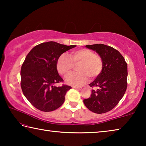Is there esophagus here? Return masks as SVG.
I'll use <instances>...</instances> for the list:
<instances>
[{
    "instance_id": "1",
    "label": "esophagus",
    "mask_w": 146,
    "mask_h": 146,
    "mask_svg": "<svg viewBox=\"0 0 146 146\" xmlns=\"http://www.w3.org/2000/svg\"><path fill=\"white\" fill-rule=\"evenodd\" d=\"M74 89H76V90H82V88L80 87H75V86H74V87H73Z\"/></svg>"
}]
</instances>
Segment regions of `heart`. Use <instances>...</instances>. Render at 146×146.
<instances>
[{
    "label": "heart",
    "mask_w": 146,
    "mask_h": 146,
    "mask_svg": "<svg viewBox=\"0 0 146 146\" xmlns=\"http://www.w3.org/2000/svg\"><path fill=\"white\" fill-rule=\"evenodd\" d=\"M79 65L76 73H72L66 76V81L73 86H81L90 79L97 78L102 72L103 61L100 56L97 55L90 49L83 48L74 51L70 57L66 54H62L56 62L58 73L66 76L72 69L74 65Z\"/></svg>",
    "instance_id": "heart-1"
}]
</instances>
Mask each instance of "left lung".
<instances>
[{"instance_id": "1", "label": "left lung", "mask_w": 146, "mask_h": 146, "mask_svg": "<svg viewBox=\"0 0 146 146\" xmlns=\"http://www.w3.org/2000/svg\"><path fill=\"white\" fill-rule=\"evenodd\" d=\"M86 47L100 55L103 68L90 84L94 90L84 103L93 113H105L113 110L124 95L127 86V63L119 51L111 46L97 44Z\"/></svg>"}]
</instances>
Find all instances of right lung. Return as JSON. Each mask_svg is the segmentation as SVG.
<instances>
[{
	"instance_id": "obj_1",
	"label": "right lung",
	"mask_w": 146,
	"mask_h": 146,
	"mask_svg": "<svg viewBox=\"0 0 146 146\" xmlns=\"http://www.w3.org/2000/svg\"><path fill=\"white\" fill-rule=\"evenodd\" d=\"M76 46H66L50 41L35 46L22 65L21 86L23 94L32 106L44 112L52 111L63 104L71 86L63 84L58 75L56 62L63 53Z\"/></svg>"
}]
</instances>
